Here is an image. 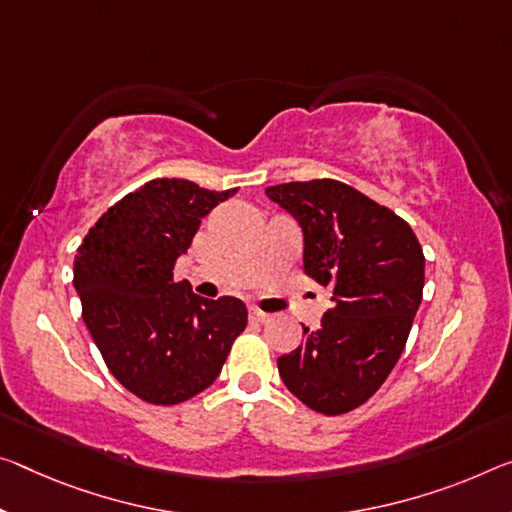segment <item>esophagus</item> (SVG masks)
Wrapping results in <instances>:
<instances>
[{"instance_id":"obj_1","label":"esophagus","mask_w":512,"mask_h":512,"mask_svg":"<svg viewBox=\"0 0 512 512\" xmlns=\"http://www.w3.org/2000/svg\"><path fill=\"white\" fill-rule=\"evenodd\" d=\"M250 319L253 321H259V323H269L273 316L271 314H266V312H262V310H257V307H253V310H250Z\"/></svg>"}]
</instances>
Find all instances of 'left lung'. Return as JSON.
<instances>
[{
  "label": "left lung",
  "mask_w": 512,
  "mask_h": 512,
  "mask_svg": "<svg viewBox=\"0 0 512 512\" xmlns=\"http://www.w3.org/2000/svg\"><path fill=\"white\" fill-rule=\"evenodd\" d=\"M303 230V269L332 289L321 326L278 358L282 383L323 415L355 410L385 383L408 342L424 291V253L412 227L337 180L266 189Z\"/></svg>",
  "instance_id": "obj_1"
}]
</instances>
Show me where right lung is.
Masks as SVG:
<instances>
[{"mask_svg": "<svg viewBox=\"0 0 512 512\" xmlns=\"http://www.w3.org/2000/svg\"><path fill=\"white\" fill-rule=\"evenodd\" d=\"M237 189L150 180L109 207L75 257L81 316L118 383L154 405H175L214 383L248 323L239 298H200L175 262L200 221Z\"/></svg>", "mask_w": 512, "mask_h": 512, "instance_id": "right-lung-1", "label": "right lung"}]
</instances>
